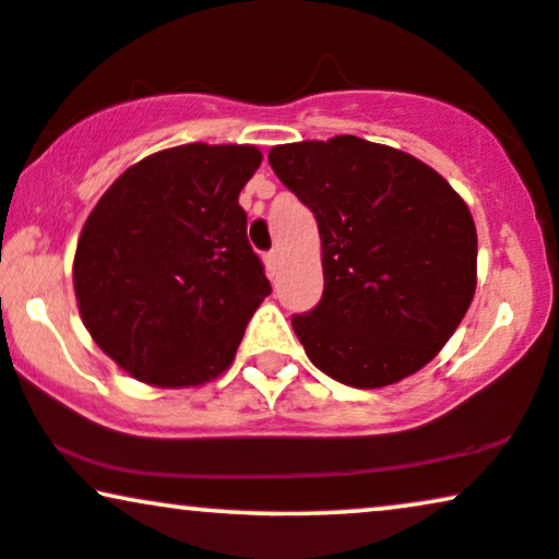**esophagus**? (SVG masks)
Wrapping results in <instances>:
<instances>
[{
  "label": "esophagus",
  "mask_w": 559,
  "mask_h": 559,
  "mask_svg": "<svg viewBox=\"0 0 559 559\" xmlns=\"http://www.w3.org/2000/svg\"><path fill=\"white\" fill-rule=\"evenodd\" d=\"M263 260H265V273L271 275V278H275V273H278V265H281V255H278V250H271Z\"/></svg>",
  "instance_id": "1"
}]
</instances>
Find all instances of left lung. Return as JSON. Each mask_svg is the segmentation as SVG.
Returning a JSON list of instances; mask_svg holds the SVG:
<instances>
[{
  "label": "left lung",
  "instance_id": "left-lung-1",
  "mask_svg": "<svg viewBox=\"0 0 559 559\" xmlns=\"http://www.w3.org/2000/svg\"><path fill=\"white\" fill-rule=\"evenodd\" d=\"M267 162L322 239V299L292 320L309 361L358 390L433 361L477 286L462 195L413 154L348 133L273 146Z\"/></svg>",
  "mask_w": 559,
  "mask_h": 559
}]
</instances>
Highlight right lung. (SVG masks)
Listing matches in <instances>:
<instances>
[{
	"label": "right lung",
	"instance_id": "obj_1",
	"mask_svg": "<svg viewBox=\"0 0 559 559\" xmlns=\"http://www.w3.org/2000/svg\"><path fill=\"white\" fill-rule=\"evenodd\" d=\"M252 144H182L131 165L84 222L74 294L84 328L129 377L201 386L235 361L271 294L239 190Z\"/></svg>",
	"mask_w": 559,
	"mask_h": 559
}]
</instances>
